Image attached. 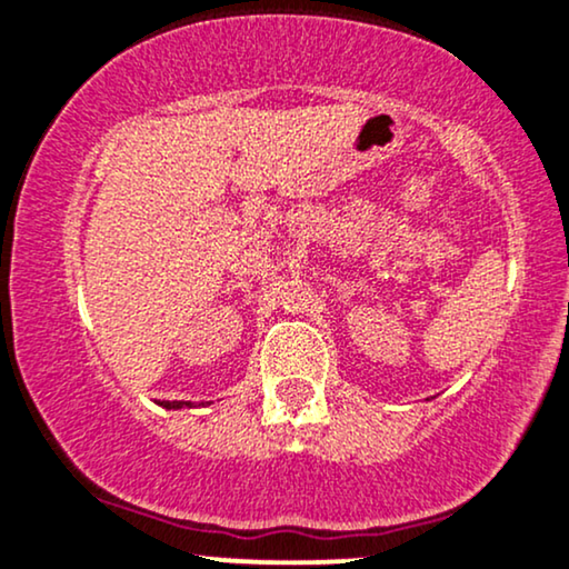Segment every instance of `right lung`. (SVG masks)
Returning <instances> with one entry per match:
<instances>
[{
    "label": "right lung",
    "mask_w": 569,
    "mask_h": 569,
    "mask_svg": "<svg viewBox=\"0 0 569 569\" xmlns=\"http://www.w3.org/2000/svg\"><path fill=\"white\" fill-rule=\"evenodd\" d=\"M160 407H164V409H183V407H197V405H191V401H162Z\"/></svg>",
    "instance_id": "add662e5"
}]
</instances>
